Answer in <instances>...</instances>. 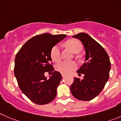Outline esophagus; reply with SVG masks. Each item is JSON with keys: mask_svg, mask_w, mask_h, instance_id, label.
I'll use <instances>...</instances> for the list:
<instances>
[{"mask_svg": "<svg viewBox=\"0 0 121 121\" xmlns=\"http://www.w3.org/2000/svg\"><path fill=\"white\" fill-rule=\"evenodd\" d=\"M65 77H66V75H65V74H62V78H64Z\"/></svg>", "mask_w": 121, "mask_h": 121, "instance_id": "obj_1", "label": "esophagus"}]
</instances>
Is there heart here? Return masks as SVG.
I'll list each match as a JSON object with an SVG mask.
<instances>
[{
  "label": "heart",
  "mask_w": 121,
  "mask_h": 121,
  "mask_svg": "<svg viewBox=\"0 0 121 121\" xmlns=\"http://www.w3.org/2000/svg\"><path fill=\"white\" fill-rule=\"evenodd\" d=\"M66 45L74 53H78L82 49V45L81 42L76 39H70L66 42ZM51 57L54 61H58L61 58L60 47L57 45L54 46L51 50ZM77 64L74 61H62L57 63L55 69L58 72L63 74H68L76 69Z\"/></svg>",
  "instance_id": "1"
}]
</instances>
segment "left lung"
Wrapping results in <instances>:
<instances>
[{
    "label": "left lung",
    "mask_w": 121,
    "mask_h": 121,
    "mask_svg": "<svg viewBox=\"0 0 121 121\" xmlns=\"http://www.w3.org/2000/svg\"><path fill=\"white\" fill-rule=\"evenodd\" d=\"M72 37L79 39L83 44L85 60L77 71L79 75L85 74L83 79L74 78L71 93L78 100L90 101L101 92L109 79L110 60L104 49L88 34L80 33Z\"/></svg>",
    "instance_id": "obj_1"
}]
</instances>
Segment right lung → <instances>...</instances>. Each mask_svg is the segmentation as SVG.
Wrapping results in <instances>:
<instances>
[{
    "instance_id": "1",
    "label": "right lung",
    "mask_w": 121,
    "mask_h": 121,
    "mask_svg": "<svg viewBox=\"0 0 121 121\" xmlns=\"http://www.w3.org/2000/svg\"><path fill=\"white\" fill-rule=\"evenodd\" d=\"M66 37V35L49 33L37 35L29 39L16 55L14 74L19 87L37 104L49 103L57 95L62 76L51 64V52L53 47ZM47 71L52 72L49 79L44 75Z\"/></svg>"
}]
</instances>
